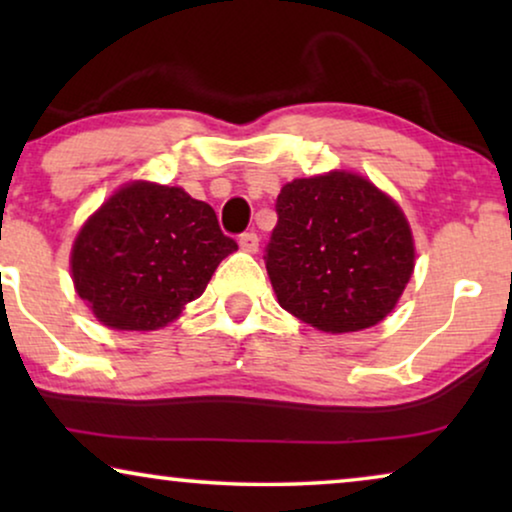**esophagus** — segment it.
Segmentation results:
<instances>
[{"mask_svg": "<svg viewBox=\"0 0 512 512\" xmlns=\"http://www.w3.org/2000/svg\"><path fill=\"white\" fill-rule=\"evenodd\" d=\"M240 249L249 251V254H256V251H258V235L254 233V230H249V233L240 235Z\"/></svg>", "mask_w": 512, "mask_h": 512, "instance_id": "34e87169", "label": "esophagus"}]
</instances>
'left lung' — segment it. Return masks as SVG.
<instances>
[{"mask_svg": "<svg viewBox=\"0 0 512 512\" xmlns=\"http://www.w3.org/2000/svg\"><path fill=\"white\" fill-rule=\"evenodd\" d=\"M265 247L279 305L326 333L375 326L394 310L415 268L398 205L349 172L296 179L277 195Z\"/></svg>", "mask_w": 512, "mask_h": 512, "instance_id": "8db88e82", "label": "left lung"}]
</instances>
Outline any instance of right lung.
<instances>
[{
    "label": "right lung",
    "mask_w": 512,
    "mask_h": 512,
    "mask_svg": "<svg viewBox=\"0 0 512 512\" xmlns=\"http://www.w3.org/2000/svg\"><path fill=\"white\" fill-rule=\"evenodd\" d=\"M237 249L214 209L181 188L130 184L81 228L72 249L76 293L104 326L153 331L202 296Z\"/></svg>",
    "instance_id": "obj_1"
}]
</instances>
